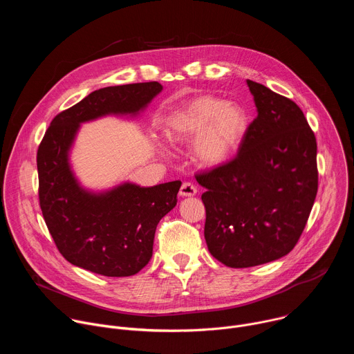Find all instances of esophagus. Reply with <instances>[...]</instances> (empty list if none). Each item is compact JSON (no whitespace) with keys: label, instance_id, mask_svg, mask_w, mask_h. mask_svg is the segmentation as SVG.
<instances>
[{"label":"esophagus","instance_id":"obj_1","mask_svg":"<svg viewBox=\"0 0 354 354\" xmlns=\"http://www.w3.org/2000/svg\"><path fill=\"white\" fill-rule=\"evenodd\" d=\"M196 193H197L196 186H193V185L189 183V182H185V183L182 185L180 190H179V194H180L182 197H193V196H196Z\"/></svg>","mask_w":354,"mask_h":354}]
</instances>
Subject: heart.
I'll return each instance as SVG.
<instances>
[{
  "label": "heart",
  "mask_w": 354,
  "mask_h": 354,
  "mask_svg": "<svg viewBox=\"0 0 354 354\" xmlns=\"http://www.w3.org/2000/svg\"><path fill=\"white\" fill-rule=\"evenodd\" d=\"M249 113L235 100L197 96L178 108L165 122L164 134L174 142H192V157L203 168L225 164L249 131Z\"/></svg>",
  "instance_id": "obj_1"
}]
</instances>
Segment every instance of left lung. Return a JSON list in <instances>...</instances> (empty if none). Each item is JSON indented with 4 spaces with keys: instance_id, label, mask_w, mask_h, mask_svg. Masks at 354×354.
<instances>
[{
    "instance_id": "obj_1",
    "label": "left lung",
    "mask_w": 354,
    "mask_h": 354,
    "mask_svg": "<svg viewBox=\"0 0 354 354\" xmlns=\"http://www.w3.org/2000/svg\"><path fill=\"white\" fill-rule=\"evenodd\" d=\"M258 116L236 158L198 175L210 254L242 269L286 257L295 246L318 190L317 140L302 111L246 80Z\"/></svg>"
}]
</instances>
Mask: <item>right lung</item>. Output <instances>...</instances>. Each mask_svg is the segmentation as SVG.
Segmentation results:
<instances>
[{
    "label": "right lung",
    "mask_w": 354,
    "mask_h": 354,
    "mask_svg": "<svg viewBox=\"0 0 354 354\" xmlns=\"http://www.w3.org/2000/svg\"><path fill=\"white\" fill-rule=\"evenodd\" d=\"M162 91L160 82L106 86L59 113L39 149V200L60 254L74 266L108 277L138 273L153 257L160 220L176 206L180 180L140 186L130 180L108 189L81 183L71 153L84 123L106 116L137 119Z\"/></svg>",
    "instance_id": "add662e5"
}]
</instances>
